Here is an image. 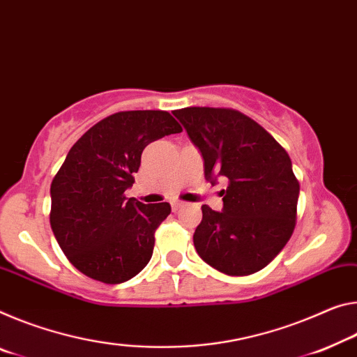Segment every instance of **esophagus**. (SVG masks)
Instances as JSON below:
<instances>
[{"mask_svg":"<svg viewBox=\"0 0 357 357\" xmlns=\"http://www.w3.org/2000/svg\"><path fill=\"white\" fill-rule=\"evenodd\" d=\"M183 206H184V202H179V200L172 202V209H173V211H178V209L183 208Z\"/></svg>","mask_w":357,"mask_h":357,"instance_id":"obj_1","label":"esophagus"}]
</instances>
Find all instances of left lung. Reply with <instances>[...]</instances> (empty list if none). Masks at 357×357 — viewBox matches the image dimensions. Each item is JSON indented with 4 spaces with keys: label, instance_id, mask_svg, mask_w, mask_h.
<instances>
[{
    "label": "left lung",
    "instance_id": "8db88e82",
    "mask_svg": "<svg viewBox=\"0 0 357 357\" xmlns=\"http://www.w3.org/2000/svg\"><path fill=\"white\" fill-rule=\"evenodd\" d=\"M173 114L202 152L206 181H229L220 190L222 211L202 206L197 252L225 275L256 273L278 256L296 227L301 185L289 155L240 111L184 107Z\"/></svg>",
    "mask_w": 357,
    "mask_h": 357
}]
</instances>
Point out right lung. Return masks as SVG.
<instances>
[{
    "label": "right lung",
    "mask_w": 357,
    "mask_h": 357,
    "mask_svg": "<svg viewBox=\"0 0 357 357\" xmlns=\"http://www.w3.org/2000/svg\"><path fill=\"white\" fill-rule=\"evenodd\" d=\"M181 132L167 111H122L95 123L68 152L50 184V227L81 273L119 284L148 265L172 206L144 205L123 192L135 183L146 146Z\"/></svg>",
    "instance_id": "1"
}]
</instances>
